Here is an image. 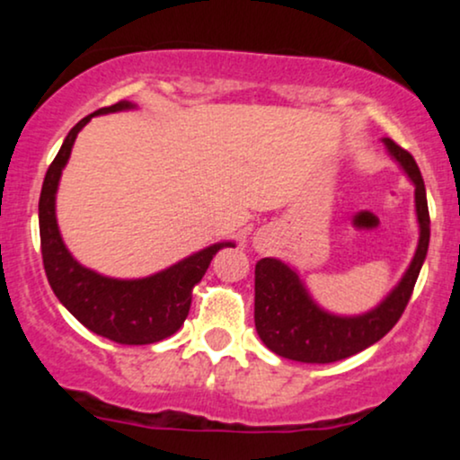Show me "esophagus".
<instances>
[{
	"instance_id": "1",
	"label": "esophagus",
	"mask_w": 460,
	"mask_h": 460,
	"mask_svg": "<svg viewBox=\"0 0 460 460\" xmlns=\"http://www.w3.org/2000/svg\"><path fill=\"white\" fill-rule=\"evenodd\" d=\"M270 240H272V231L261 229L257 231L255 237H252V244H255V248H260V251H263V248L270 244Z\"/></svg>"
}]
</instances>
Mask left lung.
Listing matches in <instances>:
<instances>
[{
    "instance_id": "1",
    "label": "left lung",
    "mask_w": 460,
    "mask_h": 460,
    "mask_svg": "<svg viewBox=\"0 0 460 460\" xmlns=\"http://www.w3.org/2000/svg\"><path fill=\"white\" fill-rule=\"evenodd\" d=\"M385 149L402 168L415 188V216L420 226L415 255L400 281L376 307L366 314L340 315L315 303L298 270L277 257H266L255 266V329L274 355L300 363H332L352 357L376 344L395 322L413 294L430 242V216L420 168L409 151L392 138H383Z\"/></svg>"
}]
</instances>
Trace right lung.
<instances>
[{"instance_id":"add662e5","label":"right lung","mask_w":460,"mask_h":460,"mask_svg":"<svg viewBox=\"0 0 460 460\" xmlns=\"http://www.w3.org/2000/svg\"><path fill=\"white\" fill-rule=\"evenodd\" d=\"M136 108L138 105L131 102H119L79 120L75 128L68 131L56 160L47 168L39 200L40 251H43L47 281L58 300L88 331L108 337L116 344L128 346L155 344L177 332L183 320L188 318L192 288L208 272L216 252L225 246H235L234 242H216L142 279L105 277L82 266L71 255L58 226L56 194L77 134L91 123L93 116Z\"/></svg>"}]
</instances>
